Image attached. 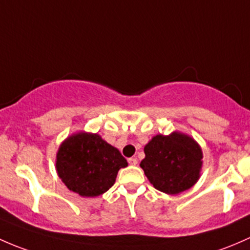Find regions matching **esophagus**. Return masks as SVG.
<instances>
[{"instance_id":"34e87169","label":"esophagus","mask_w":250,"mask_h":250,"mask_svg":"<svg viewBox=\"0 0 250 250\" xmlns=\"http://www.w3.org/2000/svg\"><path fill=\"white\" fill-rule=\"evenodd\" d=\"M127 161H128V164L132 165V166H136V165H137V159L136 158H130Z\"/></svg>"}]
</instances>
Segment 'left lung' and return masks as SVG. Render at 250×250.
<instances>
[{
  "mask_svg": "<svg viewBox=\"0 0 250 250\" xmlns=\"http://www.w3.org/2000/svg\"><path fill=\"white\" fill-rule=\"evenodd\" d=\"M144 154L140 166L153 187L165 194H179L199 181L201 146L185 133L154 136L144 146Z\"/></svg>",
  "mask_w": 250,
  "mask_h": 250,
  "instance_id": "8db88e82",
  "label": "left lung"
}]
</instances>
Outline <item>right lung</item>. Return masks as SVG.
I'll return each instance as SVG.
<instances>
[{"mask_svg": "<svg viewBox=\"0 0 250 250\" xmlns=\"http://www.w3.org/2000/svg\"><path fill=\"white\" fill-rule=\"evenodd\" d=\"M127 166L120 151L97 133L78 132L61 143L56 171L71 191L83 197L106 192L115 183L118 171Z\"/></svg>", "mask_w": 250, "mask_h": 250, "instance_id": "right-lung-1", "label": "right lung"}]
</instances>
